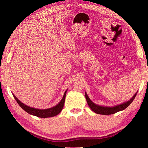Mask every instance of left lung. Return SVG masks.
<instances>
[{
    "mask_svg": "<svg viewBox=\"0 0 148 148\" xmlns=\"http://www.w3.org/2000/svg\"><path fill=\"white\" fill-rule=\"evenodd\" d=\"M136 94H137V92L135 93V95H134V96L129 101L125 102L122 103V104H120L113 107L102 106H99L95 104V103L89 99V97H88L86 92H85V97H86V99L89 107H90L91 110L93 112H95V113L98 114H101V115H110V114H115L116 112H118L119 111L123 110L126 109L127 107L128 106H130V104L133 102L134 99H135L136 96Z\"/></svg>",
    "mask_w": 148,
    "mask_h": 148,
    "instance_id": "1",
    "label": "left lung"
}]
</instances>
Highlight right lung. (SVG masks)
Returning a JSON list of instances; mask_svg holds the SVG:
<instances>
[{"mask_svg": "<svg viewBox=\"0 0 148 148\" xmlns=\"http://www.w3.org/2000/svg\"><path fill=\"white\" fill-rule=\"evenodd\" d=\"M66 91H67V89L64 92L63 97H62V100L60 101L59 104L52 107H51V108L46 109H36V108H33V107H29L23 104V103H22L14 95H13V96L14 97L15 100L16 101L18 104H19V106L29 114L36 116V117H38L40 118H48V117H54V116L60 113V112L62 111V109H63L64 106Z\"/></svg>", "mask_w": 148, "mask_h": 148, "instance_id": "obj_1", "label": "right lung"}]
</instances>
